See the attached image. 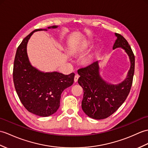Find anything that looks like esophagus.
Returning a JSON list of instances; mask_svg holds the SVG:
<instances>
[{
	"mask_svg": "<svg viewBox=\"0 0 148 148\" xmlns=\"http://www.w3.org/2000/svg\"><path fill=\"white\" fill-rule=\"evenodd\" d=\"M79 75L78 74H75V76H74V82H76L77 81V80H78V79H79Z\"/></svg>",
	"mask_w": 148,
	"mask_h": 148,
	"instance_id": "34e87169",
	"label": "esophagus"
}]
</instances>
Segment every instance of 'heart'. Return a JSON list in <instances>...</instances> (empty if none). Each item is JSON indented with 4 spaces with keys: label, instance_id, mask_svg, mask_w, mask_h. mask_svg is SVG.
<instances>
[{
    "label": "heart",
    "instance_id": "obj_1",
    "mask_svg": "<svg viewBox=\"0 0 148 148\" xmlns=\"http://www.w3.org/2000/svg\"><path fill=\"white\" fill-rule=\"evenodd\" d=\"M87 45H88L87 43H86V45H85V47H86V46H87Z\"/></svg>",
    "mask_w": 148,
    "mask_h": 148
}]
</instances>
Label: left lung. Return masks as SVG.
I'll return each mask as SVG.
<instances>
[{"label": "left lung", "instance_id": "obj_1", "mask_svg": "<svg viewBox=\"0 0 148 148\" xmlns=\"http://www.w3.org/2000/svg\"><path fill=\"white\" fill-rule=\"evenodd\" d=\"M115 35L117 38L113 49L122 48L125 50L130 61V70L124 81L118 84H112L103 79L99 75L98 61L77 71L80 75L78 83L84 90L82 109L88 116L94 119H106L117 110L127 97L132 84L134 55L124 37L119 33Z\"/></svg>", "mask_w": 148, "mask_h": 148}]
</instances>
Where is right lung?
Returning <instances> with one entry per match:
<instances>
[{
    "instance_id": "right-lung-1",
    "label": "right lung",
    "mask_w": 148,
    "mask_h": 148,
    "mask_svg": "<svg viewBox=\"0 0 148 148\" xmlns=\"http://www.w3.org/2000/svg\"><path fill=\"white\" fill-rule=\"evenodd\" d=\"M57 26L48 27L57 28ZM34 30L23 39L18 47L14 62L13 81L21 102L27 111L40 116H48L57 112L61 94L74 82V73L65 75L58 72L43 73L30 64L27 43Z\"/></svg>"
}]
</instances>
